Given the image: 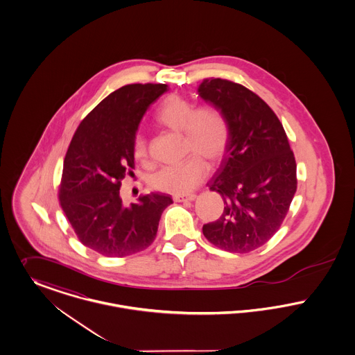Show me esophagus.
<instances>
[{"label":"esophagus","instance_id":"34e87169","mask_svg":"<svg viewBox=\"0 0 355 355\" xmlns=\"http://www.w3.org/2000/svg\"><path fill=\"white\" fill-rule=\"evenodd\" d=\"M173 200L175 202H185V201H194L196 200V194H178L174 196Z\"/></svg>","mask_w":355,"mask_h":355}]
</instances>
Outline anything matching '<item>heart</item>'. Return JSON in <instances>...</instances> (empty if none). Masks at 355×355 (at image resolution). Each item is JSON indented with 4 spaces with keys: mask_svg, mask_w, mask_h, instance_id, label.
<instances>
[{
    "mask_svg": "<svg viewBox=\"0 0 355 355\" xmlns=\"http://www.w3.org/2000/svg\"><path fill=\"white\" fill-rule=\"evenodd\" d=\"M155 119L159 125L173 131L182 132L187 151H194L184 161L167 165L158 170L151 178V187L168 194H187L196 188L207 175L208 166L198 156L209 162H217L225 154L230 142V127L224 115L214 107L202 105L194 110L188 99L170 95L159 105ZM134 157L139 161L147 157L144 137L134 139Z\"/></svg>",
    "mask_w": 355,
    "mask_h": 355,
    "instance_id": "obj_1",
    "label": "heart"
}]
</instances>
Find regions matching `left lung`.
Here are the masks:
<instances>
[{"mask_svg":"<svg viewBox=\"0 0 355 355\" xmlns=\"http://www.w3.org/2000/svg\"><path fill=\"white\" fill-rule=\"evenodd\" d=\"M198 95L217 108L230 127V142L209 189L224 200L218 220L202 233L220 250L247 253L280 228L296 191V164L275 112L248 88L205 79Z\"/></svg>","mask_w":355,"mask_h":355,"instance_id":"left-lung-1","label":"left lung"}]
</instances>
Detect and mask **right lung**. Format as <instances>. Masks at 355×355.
<instances>
[{
	"instance_id": "add662e5",
	"label": "right lung",
	"mask_w": 355,
	"mask_h": 355,
	"mask_svg": "<svg viewBox=\"0 0 355 355\" xmlns=\"http://www.w3.org/2000/svg\"><path fill=\"white\" fill-rule=\"evenodd\" d=\"M166 84H128L111 92L78 127L64 158L60 204L82 244L125 257L154 241L170 196L154 193L125 207L121 182L134 168V139Z\"/></svg>"
}]
</instances>
